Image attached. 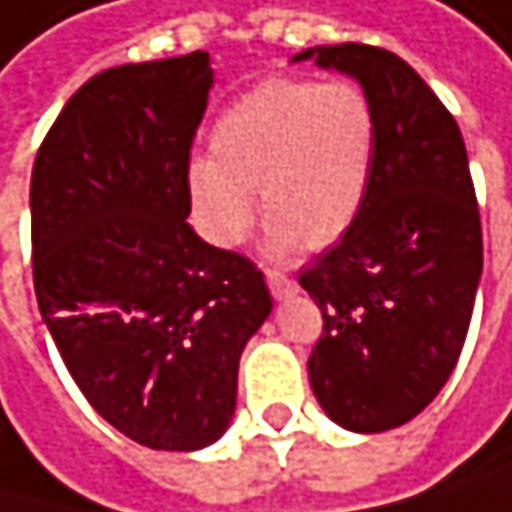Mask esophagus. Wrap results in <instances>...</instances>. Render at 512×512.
<instances>
[{
  "label": "esophagus",
  "instance_id": "obj_1",
  "mask_svg": "<svg viewBox=\"0 0 512 512\" xmlns=\"http://www.w3.org/2000/svg\"><path fill=\"white\" fill-rule=\"evenodd\" d=\"M265 280H268V290L274 299H290L299 290L296 280L284 271H277V268H265Z\"/></svg>",
  "mask_w": 512,
  "mask_h": 512
}]
</instances>
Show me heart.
<instances>
[{
	"mask_svg": "<svg viewBox=\"0 0 512 512\" xmlns=\"http://www.w3.org/2000/svg\"><path fill=\"white\" fill-rule=\"evenodd\" d=\"M213 155L189 161L186 186L204 235L235 247L259 189L268 247H329L357 219L378 155V112L354 82L268 79L213 121Z\"/></svg>",
	"mask_w": 512,
	"mask_h": 512,
	"instance_id": "heart-1",
	"label": "heart"
}]
</instances>
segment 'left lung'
<instances>
[{
	"mask_svg": "<svg viewBox=\"0 0 512 512\" xmlns=\"http://www.w3.org/2000/svg\"><path fill=\"white\" fill-rule=\"evenodd\" d=\"M363 85L378 112L366 201L299 274L323 314L308 357L323 412L357 433L415 418L449 381L482 274V222L458 121L397 54L345 42L302 51Z\"/></svg>",
	"mask_w": 512,
	"mask_h": 512,
	"instance_id": "obj_1",
	"label": "left lung"
}]
</instances>
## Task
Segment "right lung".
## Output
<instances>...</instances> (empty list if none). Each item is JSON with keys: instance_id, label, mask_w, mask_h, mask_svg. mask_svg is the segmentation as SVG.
Instances as JSON below:
<instances>
[{"instance_id": "add662e5", "label": "right lung", "mask_w": 512, "mask_h": 512, "mask_svg": "<svg viewBox=\"0 0 512 512\" xmlns=\"http://www.w3.org/2000/svg\"><path fill=\"white\" fill-rule=\"evenodd\" d=\"M210 85L207 51L97 72L30 183L33 287L69 375L115 430L167 452L222 437L241 351L271 314L253 259L186 222Z\"/></svg>"}]
</instances>
